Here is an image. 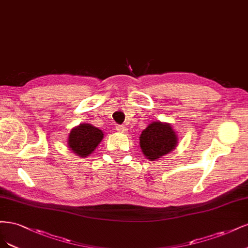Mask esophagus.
Wrapping results in <instances>:
<instances>
[{"label":"esophagus","mask_w":248,"mask_h":248,"mask_svg":"<svg viewBox=\"0 0 248 248\" xmlns=\"http://www.w3.org/2000/svg\"><path fill=\"white\" fill-rule=\"evenodd\" d=\"M116 127H117V130H118V131H121V132H125V131L127 130L125 126H123V125H117Z\"/></svg>","instance_id":"esophagus-1"}]
</instances>
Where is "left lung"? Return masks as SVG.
<instances>
[{
	"mask_svg": "<svg viewBox=\"0 0 248 248\" xmlns=\"http://www.w3.org/2000/svg\"><path fill=\"white\" fill-rule=\"evenodd\" d=\"M177 145V136L170 124H150L140 136L142 153L150 161L169 154Z\"/></svg>",
	"mask_w": 248,
	"mask_h": 248,
	"instance_id": "8db88e82",
	"label": "left lung"
}]
</instances>
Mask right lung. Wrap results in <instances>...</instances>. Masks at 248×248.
Here are the masks:
<instances>
[{"mask_svg": "<svg viewBox=\"0 0 248 248\" xmlns=\"http://www.w3.org/2000/svg\"><path fill=\"white\" fill-rule=\"evenodd\" d=\"M103 132L91 124H80L70 132L68 146L72 151L84 157L90 155L103 139Z\"/></svg>", "mask_w": 248, "mask_h": 248, "instance_id": "obj_1", "label": "right lung"}]
</instances>
